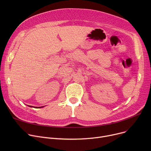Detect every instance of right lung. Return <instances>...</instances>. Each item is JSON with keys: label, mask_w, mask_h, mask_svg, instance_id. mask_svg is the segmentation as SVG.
<instances>
[{"label": "right lung", "mask_w": 151, "mask_h": 151, "mask_svg": "<svg viewBox=\"0 0 151 151\" xmlns=\"http://www.w3.org/2000/svg\"><path fill=\"white\" fill-rule=\"evenodd\" d=\"M29 106H30V107H32V108H40L43 107V106H40V107H34V106H29Z\"/></svg>", "instance_id": "add662e5"}]
</instances>
